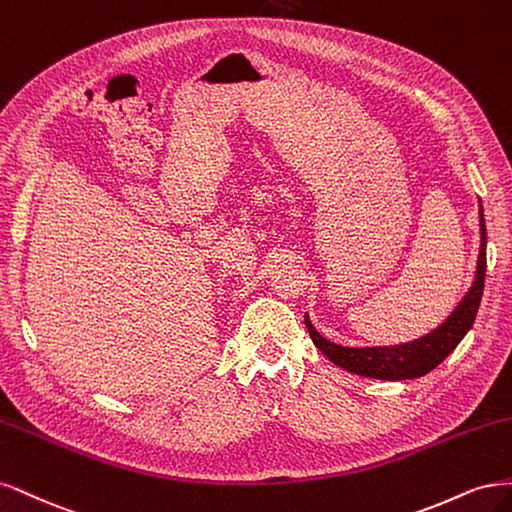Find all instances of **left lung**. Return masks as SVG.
Wrapping results in <instances>:
<instances>
[{"label": "left lung", "mask_w": 512, "mask_h": 512, "mask_svg": "<svg viewBox=\"0 0 512 512\" xmlns=\"http://www.w3.org/2000/svg\"><path fill=\"white\" fill-rule=\"evenodd\" d=\"M487 232H485V219L481 210V253H478L476 263V278L466 293V298L459 302L453 310V315L436 327L432 334H427L419 340H412L406 344L395 346H374V349H349V346H340L325 340L315 327H312L308 315L304 323L308 327V334L317 349L334 361L336 366L349 370L359 376L368 378H381V381H408V378H419L427 372H432L438 364L447 359L455 346L468 334V329L474 323L476 310L481 306L483 287H485V270H487Z\"/></svg>", "instance_id": "1"}]
</instances>
